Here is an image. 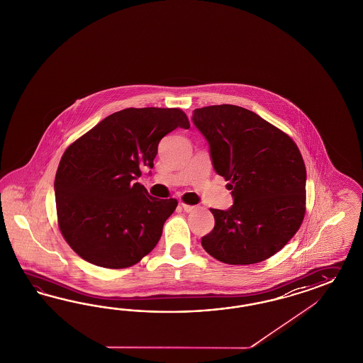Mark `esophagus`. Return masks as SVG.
<instances>
[{
  "label": "esophagus",
  "instance_id": "34e87169",
  "mask_svg": "<svg viewBox=\"0 0 363 363\" xmlns=\"http://www.w3.org/2000/svg\"><path fill=\"white\" fill-rule=\"evenodd\" d=\"M181 207L184 208V211H185V213H193V211H196V206L186 205V203H184V202H181Z\"/></svg>",
  "mask_w": 363,
  "mask_h": 363
}]
</instances>
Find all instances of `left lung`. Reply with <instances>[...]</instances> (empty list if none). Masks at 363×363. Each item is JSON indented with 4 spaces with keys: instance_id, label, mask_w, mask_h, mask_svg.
Listing matches in <instances>:
<instances>
[{
    "instance_id": "obj_1",
    "label": "left lung",
    "mask_w": 363,
    "mask_h": 363,
    "mask_svg": "<svg viewBox=\"0 0 363 363\" xmlns=\"http://www.w3.org/2000/svg\"><path fill=\"white\" fill-rule=\"evenodd\" d=\"M191 120L234 198L230 208L210 210L216 225L202 238V247L225 264L260 263L279 252L303 223L301 153L288 135L245 108H196Z\"/></svg>"
}]
</instances>
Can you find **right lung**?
Here are the masks:
<instances>
[{
  "label": "right lung",
  "mask_w": 363,
  "mask_h": 363,
  "mask_svg": "<svg viewBox=\"0 0 363 363\" xmlns=\"http://www.w3.org/2000/svg\"><path fill=\"white\" fill-rule=\"evenodd\" d=\"M178 108H125L71 144L54 190L60 233L91 264L125 268L156 247L177 199H158L136 182L153 167L161 138L189 129Z\"/></svg>",
  "instance_id": "right-lung-1"
}]
</instances>
